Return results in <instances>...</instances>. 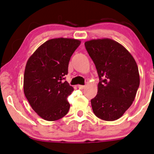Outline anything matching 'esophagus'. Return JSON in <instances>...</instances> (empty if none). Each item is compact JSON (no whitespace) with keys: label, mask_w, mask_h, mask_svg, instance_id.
Masks as SVG:
<instances>
[{"label":"esophagus","mask_w":154,"mask_h":154,"mask_svg":"<svg viewBox=\"0 0 154 154\" xmlns=\"http://www.w3.org/2000/svg\"><path fill=\"white\" fill-rule=\"evenodd\" d=\"M77 88H79V89H80V90H83V89H84V88H85V85H77Z\"/></svg>","instance_id":"esophagus-1"}]
</instances>
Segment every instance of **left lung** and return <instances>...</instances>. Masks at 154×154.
<instances>
[{"label":"left lung","instance_id":"obj_1","mask_svg":"<svg viewBox=\"0 0 154 154\" xmlns=\"http://www.w3.org/2000/svg\"><path fill=\"white\" fill-rule=\"evenodd\" d=\"M85 46L100 79L97 94L91 100L92 111L102 120L116 121L135 98L140 85L137 65L128 50L112 39L90 40Z\"/></svg>","mask_w":154,"mask_h":154}]
</instances>
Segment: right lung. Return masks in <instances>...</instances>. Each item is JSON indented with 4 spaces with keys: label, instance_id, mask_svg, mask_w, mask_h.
<instances>
[{
    "label": "right lung",
    "instance_id": "add662e5",
    "mask_svg": "<svg viewBox=\"0 0 154 154\" xmlns=\"http://www.w3.org/2000/svg\"><path fill=\"white\" fill-rule=\"evenodd\" d=\"M80 44L79 40L73 38L48 40L27 61L24 94L33 111L45 121H57L68 113L67 97L73 88L63 80L68 73L71 57Z\"/></svg>",
    "mask_w": 154,
    "mask_h": 154
}]
</instances>
